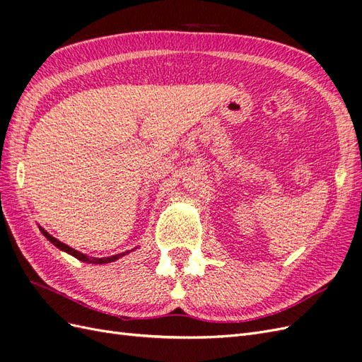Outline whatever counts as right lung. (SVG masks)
<instances>
[{
    "label": "right lung",
    "mask_w": 362,
    "mask_h": 362,
    "mask_svg": "<svg viewBox=\"0 0 362 362\" xmlns=\"http://www.w3.org/2000/svg\"><path fill=\"white\" fill-rule=\"evenodd\" d=\"M39 228H40V231H42V235H43L46 239H48L51 243H54L58 250H62V251H64V252H67V254H71V255H74L75 259H78V260H81V262H86V263H93V264H103V263H111V262L119 260L120 257H123V255L129 254L131 251H134V250H135V248H134V250H131V251H126V252L115 254V255H111V257H100V259H98V257H88L87 254L79 252V251H76V250H74V248L69 247V245H66V243L60 242V240H58V239H55L54 236H51L49 233L46 231L45 228H42L40 226H39Z\"/></svg>",
    "instance_id": "1"
}]
</instances>
